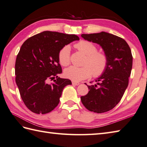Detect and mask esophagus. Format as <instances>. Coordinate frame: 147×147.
Here are the masks:
<instances>
[{"label": "esophagus", "instance_id": "obj_1", "mask_svg": "<svg viewBox=\"0 0 147 147\" xmlns=\"http://www.w3.org/2000/svg\"><path fill=\"white\" fill-rule=\"evenodd\" d=\"M71 83H72L73 85H75V86H78L80 84L79 82H75V81H72L71 82Z\"/></svg>", "mask_w": 147, "mask_h": 147}]
</instances>
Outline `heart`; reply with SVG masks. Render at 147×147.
Listing matches in <instances>:
<instances>
[{"mask_svg":"<svg viewBox=\"0 0 147 147\" xmlns=\"http://www.w3.org/2000/svg\"><path fill=\"white\" fill-rule=\"evenodd\" d=\"M75 47L84 54L86 58L82 67L75 66L66 68L65 76L74 81H80L87 79L92 74L94 77L101 76L107 70L109 58L105 53L97 51L95 44L91 42L82 40L75 44ZM58 60L62 66H68L70 63V47L66 45L59 50Z\"/></svg>","mask_w":147,"mask_h":147,"instance_id":"b5f03b06","label":"heart"}]
</instances>
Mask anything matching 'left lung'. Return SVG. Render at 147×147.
<instances>
[{"instance_id": "left-lung-1", "label": "left lung", "mask_w": 147, "mask_h": 147, "mask_svg": "<svg viewBox=\"0 0 147 147\" xmlns=\"http://www.w3.org/2000/svg\"><path fill=\"white\" fill-rule=\"evenodd\" d=\"M85 40L100 45L109 58L105 71L96 84L88 86L89 91L80 97L82 104L89 111L103 113L113 109L121 101L127 88L133 66V56L123 38L109 33L82 34Z\"/></svg>"}]
</instances>
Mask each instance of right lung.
Segmentation results:
<instances>
[{"label": "right lung", "mask_w": 147, "mask_h": 147, "mask_svg": "<svg viewBox=\"0 0 147 147\" xmlns=\"http://www.w3.org/2000/svg\"><path fill=\"white\" fill-rule=\"evenodd\" d=\"M76 35L44 31L25 41L15 63L16 83L26 107L32 112L45 114L58 106L62 91L71 80L61 79L58 53L74 40ZM53 80L51 85L47 83Z\"/></svg>", "instance_id": "add662e5"}]
</instances>
